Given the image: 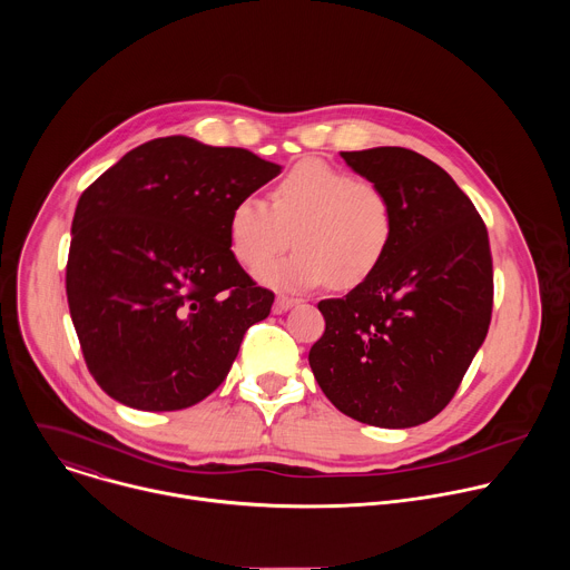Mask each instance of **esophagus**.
Listing matches in <instances>:
<instances>
[{"mask_svg": "<svg viewBox=\"0 0 570 570\" xmlns=\"http://www.w3.org/2000/svg\"><path fill=\"white\" fill-rule=\"evenodd\" d=\"M299 304V297H293V295H277V299H275V313H284V311H288V308H293V306H297Z\"/></svg>", "mask_w": 570, "mask_h": 570, "instance_id": "obj_1", "label": "esophagus"}]
</instances>
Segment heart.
Instances as JSON below:
<instances>
[{
    "label": "heart",
    "mask_w": 570,
    "mask_h": 570,
    "mask_svg": "<svg viewBox=\"0 0 570 570\" xmlns=\"http://www.w3.org/2000/svg\"><path fill=\"white\" fill-rule=\"evenodd\" d=\"M394 205L372 180L308 159L295 165L273 189L271 205L243 196L229 212V246L250 271L289 247L301 248L284 263L263 268L259 277L282 288L330 284L350 291L367 282L394 240Z\"/></svg>",
    "instance_id": "obj_1"
}]
</instances>
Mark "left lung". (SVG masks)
Listing matches in <instances>:
<instances>
[{
	"label": "left lung",
	"instance_id": "1",
	"mask_svg": "<svg viewBox=\"0 0 570 570\" xmlns=\"http://www.w3.org/2000/svg\"><path fill=\"white\" fill-rule=\"evenodd\" d=\"M341 155L390 194L396 229L367 282L317 304L327 327L308 365L347 417L417 426L446 409L490 330V236L469 196L429 157L399 146Z\"/></svg>",
	"mask_w": 570,
	"mask_h": 570
}]
</instances>
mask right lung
Masks as SVG:
<instances>
[{"instance_id":"1","label":"right lung","mask_w":570,"mask_h":570,"mask_svg":"<svg viewBox=\"0 0 570 570\" xmlns=\"http://www.w3.org/2000/svg\"><path fill=\"white\" fill-rule=\"evenodd\" d=\"M282 171L185 135L126 153L78 198L67 302L86 365L124 405L183 411L227 376L275 293L229 250V212Z\"/></svg>"}]
</instances>
